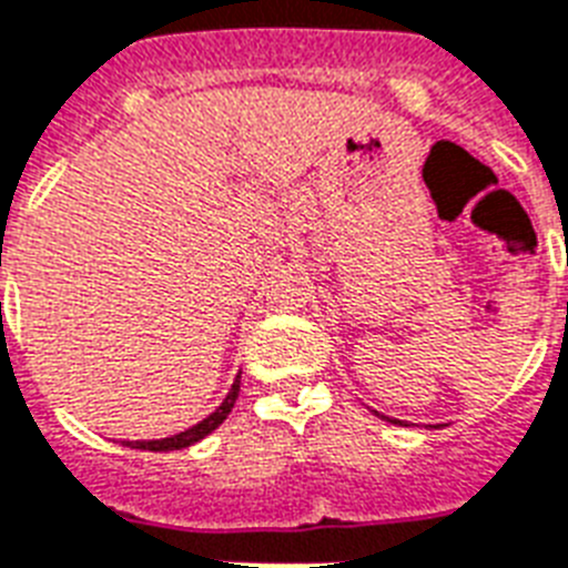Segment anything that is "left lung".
<instances>
[{"label": "left lung", "instance_id": "obj_1", "mask_svg": "<svg viewBox=\"0 0 568 568\" xmlns=\"http://www.w3.org/2000/svg\"><path fill=\"white\" fill-rule=\"evenodd\" d=\"M383 420H392V424H400V420H395V418H386V415H383Z\"/></svg>", "mask_w": 568, "mask_h": 568}]
</instances>
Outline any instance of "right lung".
I'll list each match as a JSON object with an SVG mask.
<instances>
[{
    "label": "right lung",
    "mask_w": 568,
    "mask_h": 568,
    "mask_svg": "<svg viewBox=\"0 0 568 568\" xmlns=\"http://www.w3.org/2000/svg\"><path fill=\"white\" fill-rule=\"evenodd\" d=\"M237 392H241V374H237V379H234L232 388H229L226 400L220 403L217 409L211 412L209 418H203L200 424H194L191 429H185V433L171 435V438H159V442H124V447L150 449V453H168V449H185V447H191V444L203 442L205 435L214 433V429H217V426L229 418V412H232L234 400H237Z\"/></svg>",
    "instance_id": "right-lung-1"
}]
</instances>
